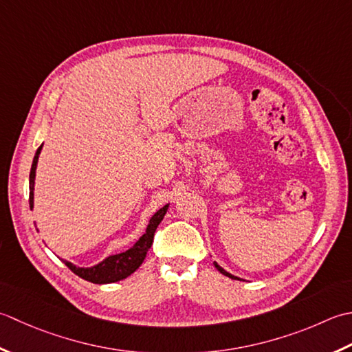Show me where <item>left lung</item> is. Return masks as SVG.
Wrapping results in <instances>:
<instances>
[{
  "label": "left lung",
  "mask_w": 352,
  "mask_h": 352,
  "mask_svg": "<svg viewBox=\"0 0 352 352\" xmlns=\"http://www.w3.org/2000/svg\"><path fill=\"white\" fill-rule=\"evenodd\" d=\"M214 266H216V269L220 272L221 275H225V276H228V278H231V279H236V281H245V279H241V278H239V276H235V275H232V274H229V272H226L223 267L221 266H219V264L214 261Z\"/></svg>",
  "instance_id": "8db88e82"
}]
</instances>
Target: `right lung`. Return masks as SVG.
Listing matches in <instances>:
<instances>
[{
    "label": "right lung",
    "instance_id": "add662e5",
    "mask_svg": "<svg viewBox=\"0 0 352 352\" xmlns=\"http://www.w3.org/2000/svg\"><path fill=\"white\" fill-rule=\"evenodd\" d=\"M44 146V144H42ZM42 146L36 150V155L33 157V164H32V170H30V210H33L34 206V179H36V167H38V161H39V155ZM170 204L164 205L161 210H157L152 219L148 220V225L146 228V232L142 234L138 241L135 243L132 248H129L124 252L120 254H113L106 256L103 261H100L96 266L91 267H77L76 264L69 263L67 260H60L67 264V266L74 272L77 276H80L86 281L94 283V284H111V283H117L124 279L127 276H131L133 272L138 269L144 258L148 252L150 246L153 243V235L156 232L157 225L161 223L164 216L168 210Z\"/></svg>",
    "mask_w": 352,
    "mask_h": 352
}]
</instances>
